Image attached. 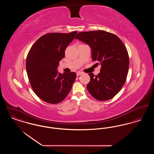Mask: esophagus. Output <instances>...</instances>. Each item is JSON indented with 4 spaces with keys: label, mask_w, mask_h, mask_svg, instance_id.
<instances>
[{
    "label": "esophagus",
    "mask_w": 154,
    "mask_h": 154,
    "mask_svg": "<svg viewBox=\"0 0 154 154\" xmlns=\"http://www.w3.org/2000/svg\"><path fill=\"white\" fill-rule=\"evenodd\" d=\"M76 74H77V76H79L80 75H81V74H82V73L81 72H77Z\"/></svg>",
    "instance_id": "1"
}]
</instances>
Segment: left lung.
I'll return each instance as SVG.
<instances>
[{
  "instance_id": "obj_1",
  "label": "left lung",
  "mask_w": 154,
  "mask_h": 154,
  "mask_svg": "<svg viewBox=\"0 0 154 154\" xmlns=\"http://www.w3.org/2000/svg\"><path fill=\"white\" fill-rule=\"evenodd\" d=\"M75 38L91 47L93 60L101 65L97 75L88 74V92L98 100L112 99L124 85L129 70V55L124 44L116 35L104 30L80 32Z\"/></svg>"
}]
</instances>
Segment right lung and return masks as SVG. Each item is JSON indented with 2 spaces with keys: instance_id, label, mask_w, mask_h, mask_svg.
Here are the masks:
<instances>
[{
  "instance_id": "right-lung-1",
  "label": "right lung",
  "mask_w": 154,
  "mask_h": 154,
  "mask_svg": "<svg viewBox=\"0 0 154 154\" xmlns=\"http://www.w3.org/2000/svg\"><path fill=\"white\" fill-rule=\"evenodd\" d=\"M77 33L45 34L37 40L28 54L26 69L31 87L45 102H61L72 89L76 73H58L57 67Z\"/></svg>"
}]
</instances>
